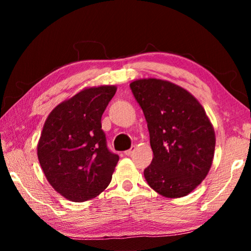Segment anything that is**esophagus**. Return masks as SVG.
I'll return each instance as SVG.
<instances>
[{"label":"esophagus","instance_id":"obj_1","mask_svg":"<svg viewBox=\"0 0 251 251\" xmlns=\"http://www.w3.org/2000/svg\"><path fill=\"white\" fill-rule=\"evenodd\" d=\"M134 151H135V146H131V147L129 148V150H127V151H124V154H125L126 156H129V155L133 154Z\"/></svg>","mask_w":251,"mask_h":251}]
</instances>
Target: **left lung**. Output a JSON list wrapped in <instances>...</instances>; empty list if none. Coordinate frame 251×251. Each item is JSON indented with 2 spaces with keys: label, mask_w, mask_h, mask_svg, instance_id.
Here are the masks:
<instances>
[{
  "label": "left lung",
  "mask_w": 251,
  "mask_h": 251,
  "mask_svg": "<svg viewBox=\"0 0 251 251\" xmlns=\"http://www.w3.org/2000/svg\"><path fill=\"white\" fill-rule=\"evenodd\" d=\"M129 86L145 115L154 154L144 171L147 184L161 196H186L205 179L214 158L215 130L205 109L168 80L143 78Z\"/></svg>",
  "instance_id": "obj_1"
}]
</instances>
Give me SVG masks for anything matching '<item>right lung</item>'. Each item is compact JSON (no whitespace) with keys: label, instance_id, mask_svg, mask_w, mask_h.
I'll return each instance as SVG.
<instances>
[{"label":"right lung","instance_id":"right-lung-1","mask_svg":"<svg viewBox=\"0 0 251 251\" xmlns=\"http://www.w3.org/2000/svg\"><path fill=\"white\" fill-rule=\"evenodd\" d=\"M116 90L114 85L85 88L46 118L37 157L46 179L69 201L94 198L112 180L120 156L107 148L100 120Z\"/></svg>","mask_w":251,"mask_h":251}]
</instances>
